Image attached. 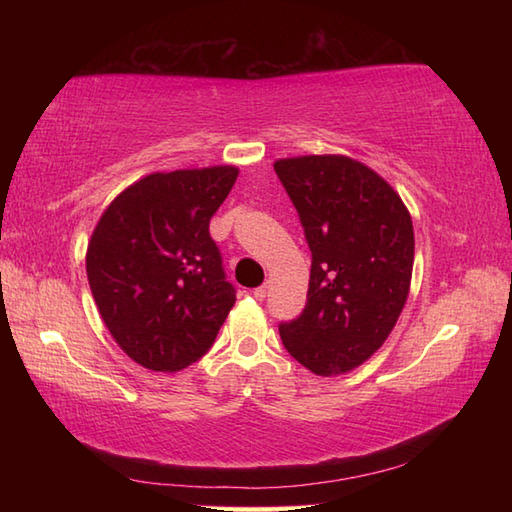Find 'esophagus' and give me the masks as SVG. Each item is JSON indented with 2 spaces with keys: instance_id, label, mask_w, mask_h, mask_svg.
<instances>
[{
  "instance_id": "1",
  "label": "esophagus",
  "mask_w": 512,
  "mask_h": 512,
  "mask_svg": "<svg viewBox=\"0 0 512 512\" xmlns=\"http://www.w3.org/2000/svg\"><path fill=\"white\" fill-rule=\"evenodd\" d=\"M253 295H255V299H257V301H264V299H266V295H268V286L264 284V286L255 288V290H253Z\"/></svg>"
}]
</instances>
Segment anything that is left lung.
<instances>
[{
  "label": "left lung",
  "instance_id": "obj_1",
  "mask_svg": "<svg viewBox=\"0 0 512 512\" xmlns=\"http://www.w3.org/2000/svg\"><path fill=\"white\" fill-rule=\"evenodd\" d=\"M275 173L312 253L306 308L279 325V336L312 374L352 372L387 341L405 308L411 215L376 171L347 156L281 158Z\"/></svg>",
  "mask_w": 512,
  "mask_h": 512
}]
</instances>
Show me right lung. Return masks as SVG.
I'll return each mask as SVG.
<instances>
[{
	"instance_id": "1",
	"label": "right lung",
	"mask_w": 512,
	"mask_h": 512,
	"mask_svg": "<svg viewBox=\"0 0 512 512\" xmlns=\"http://www.w3.org/2000/svg\"><path fill=\"white\" fill-rule=\"evenodd\" d=\"M237 167L151 173L107 206L88 244V281L118 347L154 372L209 352L235 303L209 222Z\"/></svg>"
}]
</instances>
